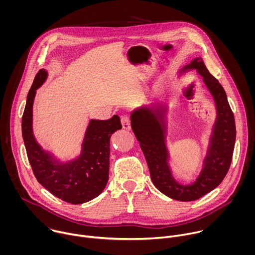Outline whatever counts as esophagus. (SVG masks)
Here are the masks:
<instances>
[{"mask_svg": "<svg viewBox=\"0 0 255 255\" xmlns=\"http://www.w3.org/2000/svg\"><path fill=\"white\" fill-rule=\"evenodd\" d=\"M121 123H122L123 129H126V130H130V129H131L130 119H129L127 116H122V117H121Z\"/></svg>", "mask_w": 255, "mask_h": 255, "instance_id": "1", "label": "esophagus"}]
</instances>
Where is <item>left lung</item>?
Instances as JSON below:
<instances>
[{
    "instance_id": "left-lung-1",
    "label": "left lung",
    "mask_w": 255,
    "mask_h": 255,
    "mask_svg": "<svg viewBox=\"0 0 255 255\" xmlns=\"http://www.w3.org/2000/svg\"><path fill=\"white\" fill-rule=\"evenodd\" d=\"M191 70H196L202 76L216 106V119L203 167L192 184H179L169 166V151L166 146L167 105L158 102L141 106L130 115L132 130L146 159L153 185L165 196L183 202L196 201L222 183L232 161L236 139L234 115L223 87L210 74L202 57H196L179 69L178 76Z\"/></svg>"
}]
</instances>
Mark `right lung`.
Masks as SVG:
<instances>
[{"label": "right lung", "instance_id": "add662e5", "mask_svg": "<svg viewBox=\"0 0 255 255\" xmlns=\"http://www.w3.org/2000/svg\"><path fill=\"white\" fill-rule=\"evenodd\" d=\"M48 72L40 69L28 93L22 117V136L28 160L38 183L58 199L74 204H83L98 197L109 179L110 139L121 129L118 115L108 120L91 119L86 129L78 157L60 161L44 150L33 134V103L36 90L46 81Z\"/></svg>", "mask_w": 255, "mask_h": 255}]
</instances>
